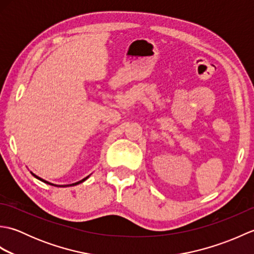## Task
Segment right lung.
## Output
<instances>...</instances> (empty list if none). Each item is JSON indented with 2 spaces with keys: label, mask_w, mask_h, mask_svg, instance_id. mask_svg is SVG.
Listing matches in <instances>:
<instances>
[{
  "label": "right lung",
  "mask_w": 254,
  "mask_h": 254,
  "mask_svg": "<svg viewBox=\"0 0 254 254\" xmlns=\"http://www.w3.org/2000/svg\"><path fill=\"white\" fill-rule=\"evenodd\" d=\"M31 175L32 176H34L35 178H37V179L38 180H40V181H42V182H45V183H47V185H50V186H55V187H73V186H77V185H79V183H82V182H84L85 180H87L88 179V178H89V176H87V177H86V178H84V179H82V180H80V181H78V182H75V183H72V185H65V186H57V185H53V183H51V182H49V181H46V180H44V179H41V178L40 177H38V176H36L35 174H32V172H31Z\"/></svg>",
  "instance_id": "add662e5"
}]
</instances>
